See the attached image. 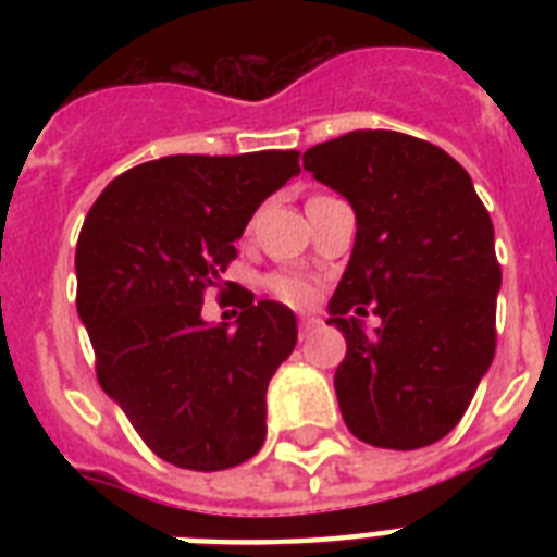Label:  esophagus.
<instances>
[{
  "label": "esophagus",
  "instance_id": "1",
  "mask_svg": "<svg viewBox=\"0 0 557 557\" xmlns=\"http://www.w3.org/2000/svg\"><path fill=\"white\" fill-rule=\"evenodd\" d=\"M318 326H321V321H318V318H309V314H306V318H300V323H297V332H300V341L309 338V335H312V332L318 330Z\"/></svg>",
  "mask_w": 557,
  "mask_h": 557
}]
</instances>
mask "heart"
<instances>
[{
	"label": "heart",
	"mask_w": 557,
	"mask_h": 557,
	"mask_svg": "<svg viewBox=\"0 0 557 557\" xmlns=\"http://www.w3.org/2000/svg\"><path fill=\"white\" fill-rule=\"evenodd\" d=\"M269 288L288 306H309L314 300V286L300 274H274Z\"/></svg>",
	"instance_id": "heart-1"
}]
</instances>
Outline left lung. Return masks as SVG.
<instances>
[{"instance_id": "obj_1", "label": "left lung", "mask_w": 557, "mask_h": 557, "mask_svg": "<svg viewBox=\"0 0 557 557\" xmlns=\"http://www.w3.org/2000/svg\"><path fill=\"white\" fill-rule=\"evenodd\" d=\"M356 210L352 257L330 300L347 338L344 422L367 445L416 450L457 428L494 358L500 262L471 176L433 144L356 129L304 152ZM382 318L364 333L360 318Z\"/></svg>"}]
</instances>
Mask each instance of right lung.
I'll return each mask as SVG.
<instances>
[{"instance_id": "add662e5", "label": "right lung", "mask_w": 557, "mask_h": 557, "mask_svg": "<svg viewBox=\"0 0 557 557\" xmlns=\"http://www.w3.org/2000/svg\"><path fill=\"white\" fill-rule=\"evenodd\" d=\"M297 150L168 156L126 170L83 222L77 314L98 381L147 448L222 471L265 442V389L297 344L295 312L236 288V330L201 304L236 257L253 210L300 173Z\"/></svg>"}]
</instances>
